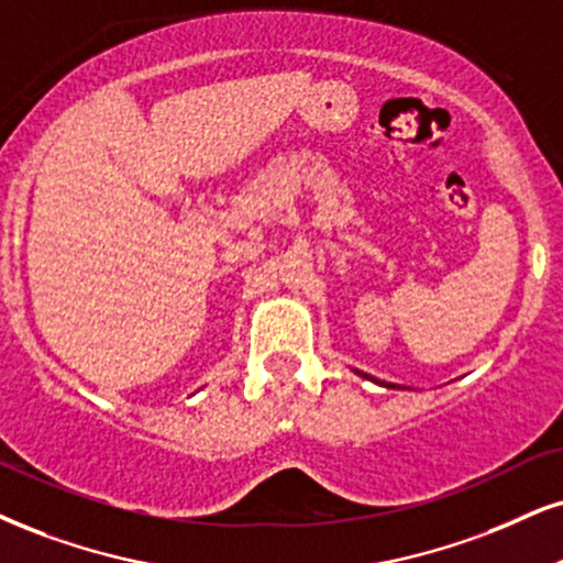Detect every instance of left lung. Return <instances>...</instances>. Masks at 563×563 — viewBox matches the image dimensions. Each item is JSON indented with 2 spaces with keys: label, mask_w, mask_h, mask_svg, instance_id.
I'll list each match as a JSON object with an SVG mask.
<instances>
[{
  "label": "left lung",
  "mask_w": 563,
  "mask_h": 563,
  "mask_svg": "<svg viewBox=\"0 0 563 563\" xmlns=\"http://www.w3.org/2000/svg\"><path fill=\"white\" fill-rule=\"evenodd\" d=\"M360 373V371H357ZM360 376H363V378H371V376H367V373H360ZM373 380H376V378H373ZM376 384H380V380H376ZM386 386V384H384Z\"/></svg>",
  "instance_id": "left-lung-1"
}]
</instances>
